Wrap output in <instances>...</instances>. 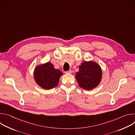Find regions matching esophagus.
I'll return each mask as SVG.
<instances>
[{
    "instance_id": "obj_1",
    "label": "esophagus",
    "mask_w": 135,
    "mask_h": 135,
    "mask_svg": "<svg viewBox=\"0 0 135 135\" xmlns=\"http://www.w3.org/2000/svg\"><path fill=\"white\" fill-rule=\"evenodd\" d=\"M70 73H71V70L65 71V74H70Z\"/></svg>"
}]
</instances>
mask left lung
<instances>
[{
  "label": "left lung",
  "mask_w": 135,
  "mask_h": 135,
  "mask_svg": "<svg viewBox=\"0 0 135 135\" xmlns=\"http://www.w3.org/2000/svg\"><path fill=\"white\" fill-rule=\"evenodd\" d=\"M102 69L100 65L93 61H84L79 66L75 78L79 86L86 90L97 87L102 80Z\"/></svg>",
  "instance_id": "obj_1"
}]
</instances>
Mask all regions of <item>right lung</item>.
<instances>
[{
  "instance_id": "1",
  "label": "right lung",
  "mask_w": 135,
  "mask_h": 135,
  "mask_svg": "<svg viewBox=\"0 0 135 135\" xmlns=\"http://www.w3.org/2000/svg\"><path fill=\"white\" fill-rule=\"evenodd\" d=\"M63 73L55 69L50 62L37 66L33 71L36 83L45 90H50L58 85L60 78Z\"/></svg>"
}]
</instances>
